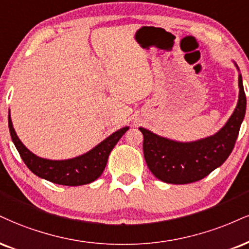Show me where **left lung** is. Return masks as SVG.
<instances>
[{
    "mask_svg": "<svg viewBox=\"0 0 249 249\" xmlns=\"http://www.w3.org/2000/svg\"><path fill=\"white\" fill-rule=\"evenodd\" d=\"M239 101L234 112L214 136L194 142H178L140 127L143 157L155 178L172 184H187L204 178L221 166L234 148L246 113V95L239 75Z\"/></svg>",
    "mask_w": 249,
    "mask_h": 249,
    "instance_id": "obj_1",
    "label": "left lung"
}]
</instances>
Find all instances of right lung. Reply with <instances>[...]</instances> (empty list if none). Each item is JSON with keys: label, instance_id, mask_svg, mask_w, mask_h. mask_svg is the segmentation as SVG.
Returning <instances> with one entry per match:
<instances>
[{"label": "right lung", "instance_id": "right-lung-1", "mask_svg": "<svg viewBox=\"0 0 249 249\" xmlns=\"http://www.w3.org/2000/svg\"><path fill=\"white\" fill-rule=\"evenodd\" d=\"M8 125L11 139L20 158L32 173L53 183L71 185V187L88 184L100 178L107 166L110 152L123 137V134L128 130V127H123L116 131L88 153L71 159V160L53 161L37 157L23 145L15 132L10 115L8 116Z\"/></svg>", "mask_w": 249, "mask_h": 249}]
</instances>
